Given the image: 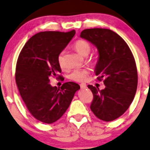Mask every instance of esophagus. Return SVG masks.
<instances>
[{
  "instance_id": "34e87169",
  "label": "esophagus",
  "mask_w": 150,
  "mask_h": 150,
  "mask_svg": "<svg viewBox=\"0 0 150 150\" xmlns=\"http://www.w3.org/2000/svg\"><path fill=\"white\" fill-rule=\"evenodd\" d=\"M80 87H81V89H86V88H87V86L86 83H81L80 84Z\"/></svg>"
}]
</instances>
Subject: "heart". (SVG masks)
Listing matches in <instances>:
<instances>
[{
    "label": "heart",
    "mask_w": 150,
    "mask_h": 150,
    "mask_svg": "<svg viewBox=\"0 0 150 150\" xmlns=\"http://www.w3.org/2000/svg\"><path fill=\"white\" fill-rule=\"evenodd\" d=\"M76 51L83 56H87L91 50V47L88 42L85 40H78L74 45ZM58 62L61 67H64V51H62L58 55ZM90 71L88 69H76L70 74L69 78L76 82H83L88 78Z\"/></svg>",
    "instance_id": "obj_1"
}]
</instances>
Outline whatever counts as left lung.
Listing matches in <instances>:
<instances>
[{
	"mask_svg": "<svg viewBox=\"0 0 150 150\" xmlns=\"http://www.w3.org/2000/svg\"><path fill=\"white\" fill-rule=\"evenodd\" d=\"M80 37L97 47L99 53L95 72L99 80L104 78L106 88L88 86L93 94L90 109L103 121L117 119L125 113L137 90L138 74L134 55L125 40L105 28L86 29Z\"/></svg>",
	"mask_w": 150,
	"mask_h": 150,
	"instance_id": "8db88e82",
	"label": "left lung"
}]
</instances>
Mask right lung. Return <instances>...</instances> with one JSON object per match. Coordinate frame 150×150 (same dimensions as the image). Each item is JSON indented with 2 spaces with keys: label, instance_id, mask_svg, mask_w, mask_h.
<instances>
[{
  "label": "right lung",
  "instance_id": "right-lung-1",
  "mask_svg": "<svg viewBox=\"0 0 150 150\" xmlns=\"http://www.w3.org/2000/svg\"><path fill=\"white\" fill-rule=\"evenodd\" d=\"M75 33L74 30L37 33L25 43L18 56L15 74L18 91L29 112L42 122L51 124L60 119L80 89L74 82L65 83L60 89L49 84L50 77L61 73L58 55Z\"/></svg>",
  "mask_w": 150,
  "mask_h": 150
}]
</instances>
